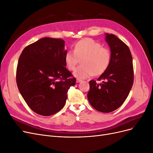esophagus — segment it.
<instances>
[{
    "instance_id": "esophagus-1",
    "label": "esophagus",
    "mask_w": 153,
    "mask_h": 153,
    "mask_svg": "<svg viewBox=\"0 0 153 153\" xmlns=\"http://www.w3.org/2000/svg\"><path fill=\"white\" fill-rule=\"evenodd\" d=\"M82 82V80L78 79V78H77V79H76V82L77 83H79V82Z\"/></svg>"
}]
</instances>
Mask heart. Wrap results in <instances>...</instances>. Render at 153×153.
Masks as SVG:
<instances>
[{
	"mask_svg": "<svg viewBox=\"0 0 153 153\" xmlns=\"http://www.w3.org/2000/svg\"><path fill=\"white\" fill-rule=\"evenodd\" d=\"M112 54L110 50L91 38L78 41L73 45V51L68 50L64 55V62L69 70L73 71L81 60L74 76L78 79L100 75L108 69Z\"/></svg>",
	"mask_w": 153,
	"mask_h": 153,
	"instance_id": "1",
	"label": "heart"
}]
</instances>
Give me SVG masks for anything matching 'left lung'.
<instances>
[{
	"instance_id": "8db88e82",
	"label": "left lung",
	"mask_w": 153,
	"mask_h": 153,
	"mask_svg": "<svg viewBox=\"0 0 153 153\" xmlns=\"http://www.w3.org/2000/svg\"><path fill=\"white\" fill-rule=\"evenodd\" d=\"M110 48V64L97 83L89 82L87 98L91 106L99 112L109 113L117 109L127 98L133 84V59L130 50L123 41L112 34H106Z\"/></svg>"
}]
</instances>
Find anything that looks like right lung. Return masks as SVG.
<instances>
[{"mask_svg": "<svg viewBox=\"0 0 153 153\" xmlns=\"http://www.w3.org/2000/svg\"><path fill=\"white\" fill-rule=\"evenodd\" d=\"M64 41L44 38L26 47L16 68V84L21 95L36 114L50 116L66 103L68 91L76 78L68 71Z\"/></svg>", "mask_w": 153, "mask_h": 153, "instance_id": "add662e5", "label": "right lung"}]
</instances>
